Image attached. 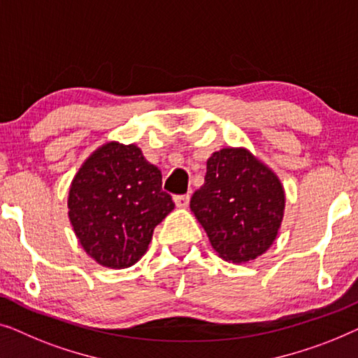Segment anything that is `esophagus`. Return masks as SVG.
I'll return each mask as SVG.
<instances>
[{
    "label": "esophagus",
    "instance_id": "obj_1",
    "mask_svg": "<svg viewBox=\"0 0 358 358\" xmlns=\"http://www.w3.org/2000/svg\"><path fill=\"white\" fill-rule=\"evenodd\" d=\"M173 201H175V204H177V208L185 209V208H188V204H189V194H177L173 198Z\"/></svg>",
    "mask_w": 358,
    "mask_h": 358
}]
</instances>
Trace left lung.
I'll return each instance as SVG.
<instances>
[{
  "label": "left lung",
  "instance_id": "8db88e82",
  "mask_svg": "<svg viewBox=\"0 0 358 358\" xmlns=\"http://www.w3.org/2000/svg\"><path fill=\"white\" fill-rule=\"evenodd\" d=\"M189 208L220 258L248 263L266 253L279 234L284 186L245 148H225L208 159L204 185Z\"/></svg>",
  "mask_w": 358,
  "mask_h": 358
}]
</instances>
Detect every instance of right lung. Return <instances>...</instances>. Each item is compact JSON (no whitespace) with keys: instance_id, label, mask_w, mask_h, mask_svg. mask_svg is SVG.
Here are the masks:
<instances>
[{"instance_id":"1","label":"right lung","mask_w":358,"mask_h":358,"mask_svg":"<svg viewBox=\"0 0 358 358\" xmlns=\"http://www.w3.org/2000/svg\"><path fill=\"white\" fill-rule=\"evenodd\" d=\"M175 208L162 173L134 144L107 143L74 177L68 215L85 253L105 268H129L143 258L154 229Z\"/></svg>"}]
</instances>
